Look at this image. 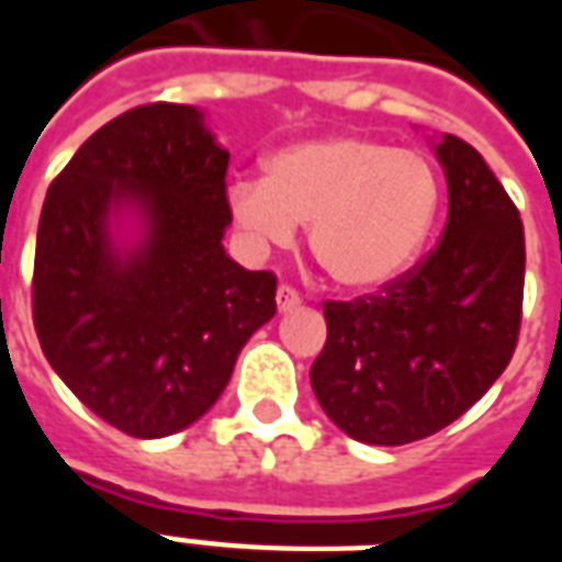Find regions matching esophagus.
Here are the masks:
<instances>
[{
    "label": "esophagus",
    "mask_w": 562,
    "mask_h": 562,
    "mask_svg": "<svg viewBox=\"0 0 562 562\" xmlns=\"http://www.w3.org/2000/svg\"><path fill=\"white\" fill-rule=\"evenodd\" d=\"M297 306H301V294L294 292L292 285H280V289H277V310H280V313H292Z\"/></svg>",
    "instance_id": "obj_1"
}]
</instances>
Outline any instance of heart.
Here are the masks:
<instances>
[{"instance_id": "heart-1", "label": "heart", "mask_w": 562, "mask_h": 562, "mask_svg": "<svg viewBox=\"0 0 562 562\" xmlns=\"http://www.w3.org/2000/svg\"><path fill=\"white\" fill-rule=\"evenodd\" d=\"M442 201L434 165L358 135L277 149L261 180L228 186V216L256 246H292L310 225L318 268L346 292H379L413 268Z\"/></svg>"}]
</instances>
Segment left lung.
I'll return each mask as SVG.
<instances>
[{
    "label": "left lung",
    "mask_w": 562,
    "mask_h": 562,
    "mask_svg": "<svg viewBox=\"0 0 562 562\" xmlns=\"http://www.w3.org/2000/svg\"><path fill=\"white\" fill-rule=\"evenodd\" d=\"M448 183L442 240L373 297L325 304L313 361L316 401L367 446H406L458 422L515 352L524 301V225L482 153L434 140Z\"/></svg>",
    "instance_id": "obj_1"
}]
</instances>
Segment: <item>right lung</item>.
Segmentation results:
<instances>
[{
    "label": "right lung",
    "mask_w": 562,
    "mask_h": 562,
    "mask_svg": "<svg viewBox=\"0 0 562 562\" xmlns=\"http://www.w3.org/2000/svg\"><path fill=\"white\" fill-rule=\"evenodd\" d=\"M225 171L204 111L144 104L83 140L44 198L38 342L78 401L128 436L195 424L277 313V277L222 246Z\"/></svg>",
    "instance_id": "right-lung-1"
}]
</instances>
